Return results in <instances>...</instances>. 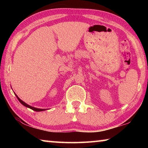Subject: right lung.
<instances>
[{
    "label": "right lung",
    "instance_id": "1",
    "mask_svg": "<svg viewBox=\"0 0 148 148\" xmlns=\"http://www.w3.org/2000/svg\"><path fill=\"white\" fill-rule=\"evenodd\" d=\"M16 97L17 98V99H18V101L21 102V103L23 105V106H26V107H27V108H31V110H34V111H36V112H40V111H44V110H46V109H40V108H34V107H32V106H30V105H29V104H26L25 102H23V101H21V99H20L16 95Z\"/></svg>",
    "mask_w": 148,
    "mask_h": 148
}]
</instances>
